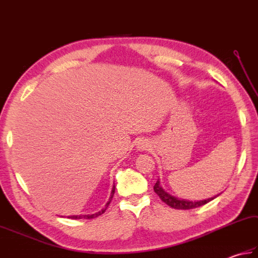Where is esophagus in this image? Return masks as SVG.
<instances>
[{
    "instance_id": "esophagus-1",
    "label": "esophagus",
    "mask_w": 258,
    "mask_h": 258,
    "mask_svg": "<svg viewBox=\"0 0 258 258\" xmlns=\"http://www.w3.org/2000/svg\"><path fill=\"white\" fill-rule=\"evenodd\" d=\"M149 147H150L149 141H146V140H141V141H139L138 149H139L140 151H145V150L149 149Z\"/></svg>"
}]
</instances>
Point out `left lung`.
Returning a JSON list of instances; mask_svg holds the SVG:
<instances>
[{
  "label": "left lung",
  "mask_w": 258,
  "mask_h": 258,
  "mask_svg": "<svg viewBox=\"0 0 258 258\" xmlns=\"http://www.w3.org/2000/svg\"><path fill=\"white\" fill-rule=\"evenodd\" d=\"M160 178L157 179V182L154 185V191L155 193L160 196V199L167 204L168 206H171L172 208H175V210H191V208H197V207H201L203 205L207 204V203H210L211 201H213L214 199H216V197L220 195H216V196H213L210 197V199L207 200H203V201H197V202H190V201H186V200H179L177 197L172 196L171 194H168L167 191H165L163 189V187L160 184Z\"/></svg>",
  "instance_id": "left-lung-1"
}]
</instances>
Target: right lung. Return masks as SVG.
Segmentation results:
<instances>
[{
  "label": "right lung",
  "mask_w": 258,
  "mask_h": 258,
  "mask_svg": "<svg viewBox=\"0 0 258 258\" xmlns=\"http://www.w3.org/2000/svg\"><path fill=\"white\" fill-rule=\"evenodd\" d=\"M114 193H115V184L113 185V188H112V191H111V197H109V200H108V202L106 203L105 207H104L102 211L97 212V213H95V214H92V215H73V216H69V218H73V220H81V218H86V220H90V218H94V217H97V216L102 215V214L106 211V208L108 207L109 203H111V201H112V199H113ZM62 217H63V216H62Z\"/></svg>",
  "instance_id": "1"
}]
</instances>
